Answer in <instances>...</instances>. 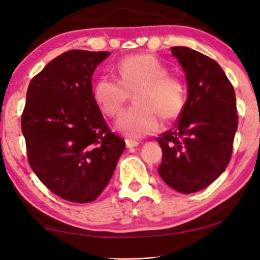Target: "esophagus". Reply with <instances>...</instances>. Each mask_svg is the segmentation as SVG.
Returning a JSON list of instances; mask_svg holds the SVG:
<instances>
[{
	"instance_id": "1",
	"label": "esophagus",
	"mask_w": 260,
	"mask_h": 260,
	"mask_svg": "<svg viewBox=\"0 0 260 260\" xmlns=\"http://www.w3.org/2000/svg\"><path fill=\"white\" fill-rule=\"evenodd\" d=\"M125 144H126L127 149H133L135 147H137V145L140 144V142H137L135 140H129V138H127V140H125Z\"/></svg>"
}]
</instances>
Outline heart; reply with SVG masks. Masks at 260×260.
<instances>
[{
    "mask_svg": "<svg viewBox=\"0 0 260 260\" xmlns=\"http://www.w3.org/2000/svg\"><path fill=\"white\" fill-rule=\"evenodd\" d=\"M119 80L102 77L93 86V98L105 115L118 116L134 93L135 105L122 113L115 127L131 138L156 133L159 116L166 120L179 117L186 104V87L179 77L151 54L126 56L117 65Z\"/></svg>",
    "mask_w": 260,
    "mask_h": 260,
    "instance_id": "obj_1",
    "label": "heart"
}]
</instances>
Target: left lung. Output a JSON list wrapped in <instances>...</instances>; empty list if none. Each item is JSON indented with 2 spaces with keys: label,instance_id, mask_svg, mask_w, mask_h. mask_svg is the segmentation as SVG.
<instances>
[{
  "label": "left lung",
  "instance_id": "8db88e82",
  "mask_svg": "<svg viewBox=\"0 0 260 260\" xmlns=\"http://www.w3.org/2000/svg\"><path fill=\"white\" fill-rule=\"evenodd\" d=\"M187 81V101L173 130L162 134L158 174L170 188L190 194L215 181L229 166L238 127L236 93L214 60L172 47Z\"/></svg>",
  "mask_w": 260,
  "mask_h": 260
}]
</instances>
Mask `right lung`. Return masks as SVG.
<instances>
[{
	"label": "right lung",
	"instance_id": "obj_1",
	"mask_svg": "<svg viewBox=\"0 0 260 260\" xmlns=\"http://www.w3.org/2000/svg\"><path fill=\"white\" fill-rule=\"evenodd\" d=\"M111 53L73 49L29 83L21 129L30 168L49 190L78 204L108 186L125 142L110 131L93 98L92 76Z\"/></svg>",
	"mask_w": 260,
	"mask_h": 260
}]
</instances>
